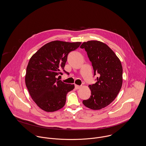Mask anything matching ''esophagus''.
<instances>
[{"instance_id":"34e87169","label":"esophagus","mask_w":146,"mask_h":146,"mask_svg":"<svg viewBox=\"0 0 146 146\" xmlns=\"http://www.w3.org/2000/svg\"><path fill=\"white\" fill-rule=\"evenodd\" d=\"M81 88V86H78V85H75V88L76 89H79Z\"/></svg>"}]
</instances>
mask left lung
I'll return each instance as SVG.
<instances>
[{"mask_svg": "<svg viewBox=\"0 0 146 146\" xmlns=\"http://www.w3.org/2000/svg\"><path fill=\"white\" fill-rule=\"evenodd\" d=\"M87 52L94 72L99 74L97 82L88 86L91 96L83 101L86 107L100 110L115 100L122 84V67L119 58L105 43L92 40L80 46Z\"/></svg>", "mask_w": 146, "mask_h": 146, "instance_id": "8db88e82", "label": "left lung"}]
</instances>
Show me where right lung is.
Here are the masks:
<instances>
[{
  "label": "right lung",
  "instance_id": "right-lung-1",
  "mask_svg": "<svg viewBox=\"0 0 146 146\" xmlns=\"http://www.w3.org/2000/svg\"><path fill=\"white\" fill-rule=\"evenodd\" d=\"M80 42L53 41L41 47L30 59L26 68L25 84L36 105L46 112L62 108L66 95L74 88V84L64 83L58 78L70 52L78 48Z\"/></svg>",
  "mask_w": 146,
  "mask_h": 146
}]
</instances>
